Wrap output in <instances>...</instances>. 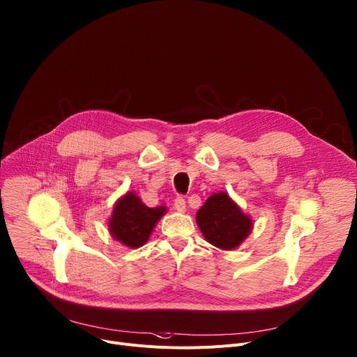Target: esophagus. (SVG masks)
<instances>
[{
	"label": "esophagus",
	"mask_w": 357,
	"mask_h": 357,
	"mask_svg": "<svg viewBox=\"0 0 357 357\" xmlns=\"http://www.w3.org/2000/svg\"><path fill=\"white\" fill-rule=\"evenodd\" d=\"M174 208H175L178 212H185V209H186V202H185V199H183L182 197H178V198L175 199V202H174Z\"/></svg>",
	"instance_id": "obj_1"
}]
</instances>
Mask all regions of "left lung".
Segmentation results:
<instances>
[{
	"mask_svg": "<svg viewBox=\"0 0 357 357\" xmlns=\"http://www.w3.org/2000/svg\"><path fill=\"white\" fill-rule=\"evenodd\" d=\"M197 223L204 238L223 250H234L252 232V219L226 192L211 195L197 212Z\"/></svg>",
	"mask_w": 357,
	"mask_h": 357,
	"instance_id": "8db88e82",
	"label": "left lung"
}]
</instances>
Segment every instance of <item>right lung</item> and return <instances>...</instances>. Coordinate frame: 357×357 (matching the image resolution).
<instances>
[{
  "mask_svg": "<svg viewBox=\"0 0 357 357\" xmlns=\"http://www.w3.org/2000/svg\"><path fill=\"white\" fill-rule=\"evenodd\" d=\"M165 206L149 208L137 193L128 192L114 206L108 228L111 236L122 245L137 249L149 239L155 225L165 215Z\"/></svg>",
  "mask_w": 357,
  "mask_h": 357,
  "instance_id": "right-lung-1",
  "label": "right lung"
}]
</instances>
